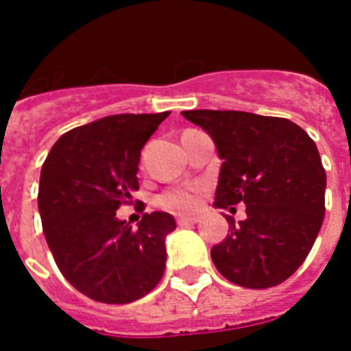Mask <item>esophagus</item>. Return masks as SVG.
<instances>
[{"label": "esophagus", "mask_w": 351, "mask_h": 351, "mask_svg": "<svg viewBox=\"0 0 351 351\" xmlns=\"http://www.w3.org/2000/svg\"><path fill=\"white\" fill-rule=\"evenodd\" d=\"M195 223H197V219L195 217H176V224H178V226H187V224Z\"/></svg>", "instance_id": "obj_1"}]
</instances>
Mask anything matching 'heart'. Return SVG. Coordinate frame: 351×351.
Returning a JSON list of instances; mask_svg holds the SVG:
<instances>
[{"instance_id":"heart-1","label":"heart","mask_w":351,"mask_h":351,"mask_svg":"<svg viewBox=\"0 0 351 351\" xmlns=\"http://www.w3.org/2000/svg\"><path fill=\"white\" fill-rule=\"evenodd\" d=\"M199 184L167 189L158 197V206L164 208V210L173 211V213H178V215H187V213L197 210V204H199L197 193H199Z\"/></svg>"}]
</instances>
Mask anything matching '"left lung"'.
<instances>
[{
  "instance_id": "1",
  "label": "left lung",
  "mask_w": 351,
  "mask_h": 351,
  "mask_svg": "<svg viewBox=\"0 0 351 351\" xmlns=\"http://www.w3.org/2000/svg\"><path fill=\"white\" fill-rule=\"evenodd\" d=\"M210 134L223 160L215 208L247 204V219L211 248L228 282L248 289L280 285L307 258L326 206V171L315 141L283 117L237 110H186ZM235 210V208H230Z\"/></svg>"
}]
</instances>
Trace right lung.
Here are the masks:
<instances>
[{
    "instance_id": "obj_1",
    "label": "right lung",
    "mask_w": 351,
    "mask_h": 351,
    "mask_svg": "<svg viewBox=\"0 0 351 351\" xmlns=\"http://www.w3.org/2000/svg\"><path fill=\"white\" fill-rule=\"evenodd\" d=\"M167 116L117 114L77 127L42 165L38 210L47 247L62 276L95 302L130 304L164 276L173 215L143 213L132 230L116 211L132 202L141 149Z\"/></svg>"
}]
</instances>
